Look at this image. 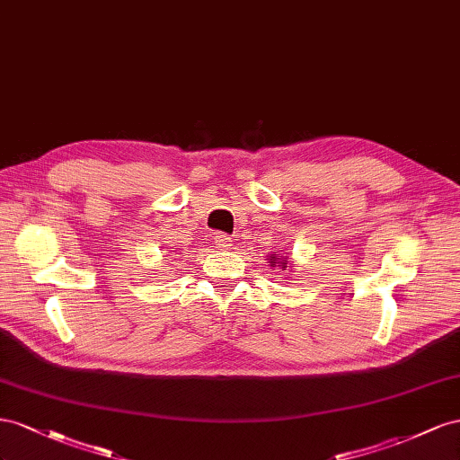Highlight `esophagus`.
Wrapping results in <instances>:
<instances>
[{
	"instance_id": "obj_1",
	"label": "esophagus",
	"mask_w": 460,
	"mask_h": 460,
	"mask_svg": "<svg viewBox=\"0 0 460 460\" xmlns=\"http://www.w3.org/2000/svg\"><path fill=\"white\" fill-rule=\"evenodd\" d=\"M214 243H216L217 248H229V246H231V237H229V234L219 233V234H216Z\"/></svg>"
}]
</instances>
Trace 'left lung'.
Returning <instances> with one entry per match:
<instances>
[{
	"label": "left lung",
	"instance_id": "8db88e82",
	"mask_svg": "<svg viewBox=\"0 0 460 460\" xmlns=\"http://www.w3.org/2000/svg\"><path fill=\"white\" fill-rule=\"evenodd\" d=\"M279 259L283 258H278V256H275V254H271V256H270V264H271V266H275V264H281L283 268H287V258H285L283 262H279Z\"/></svg>",
	"mask_w": 460,
	"mask_h": 460
}]
</instances>
